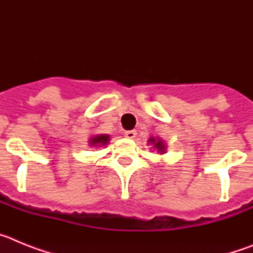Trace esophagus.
<instances>
[{
    "label": "esophagus",
    "instance_id": "obj_1",
    "mask_svg": "<svg viewBox=\"0 0 253 253\" xmlns=\"http://www.w3.org/2000/svg\"><path fill=\"white\" fill-rule=\"evenodd\" d=\"M125 137L128 138V139H134V138L137 137V131H135V130H126V131H125Z\"/></svg>",
    "mask_w": 253,
    "mask_h": 253
}]
</instances>
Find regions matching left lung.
Wrapping results in <instances>:
<instances>
[{"label":"left lung","instance_id":"left-lung-1","mask_svg":"<svg viewBox=\"0 0 253 253\" xmlns=\"http://www.w3.org/2000/svg\"><path fill=\"white\" fill-rule=\"evenodd\" d=\"M148 143H151L152 146H153V148L157 149V151L160 152L161 154L166 152V144H165V142H163V140L161 139V138L152 137V138H149Z\"/></svg>","mask_w":253,"mask_h":253}]
</instances>
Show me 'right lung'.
<instances>
[{"instance_id":"obj_1","label":"right lung","mask_w":253,"mask_h":253,"mask_svg":"<svg viewBox=\"0 0 253 253\" xmlns=\"http://www.w3.org/2000/svg\"><path fill=\"white\" fill-rule=\"evenodd\" d=\"M109 139H110V135H107V134H100V135H95V137L91 138L88 140V144L91 147H104L105 144L109 143Z\"/></svg>"}]
</instances>
